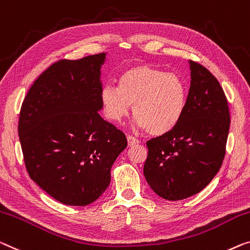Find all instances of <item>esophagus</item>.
<instances>
[{"mask_svg": "<svg viewBox=\"0 0 250 250\" xmlns=\"http://www.w3.org/2000/svg\"><path fill=\"white\" fill-rule=\"evenodd\" d=\"M126 139H128V146H129V147L135 146V145L139 144V140H138L137 138L132 137V136H128V137H126Z\"/></svg>", "mask_w": 250, "mask_h": 250, "instance_id": "obj_1", "label": "esophagus"}]
</instances>
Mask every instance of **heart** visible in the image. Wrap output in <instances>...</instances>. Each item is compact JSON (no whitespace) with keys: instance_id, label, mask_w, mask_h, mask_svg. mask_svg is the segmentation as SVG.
Instances as JSON below:
<instances>
[{"instance_id":"b5f03b06","label":"heart","mask_w":250,"mask_h":250,"mask_svg":"<svg viewBox=\"0 0 250 250\" xmlns=\"http://www.w3.org/2000/svg\"><path fill=\"white\" fill-rule=\"evenodd\" d=\"M188 88L175 73L148 65L125 69L118 78V87L106 85L101 92L104 115L112 122H121L132 106L137 126L152 136L168 133L183 117Z\"/></svg>"}]
</instances>
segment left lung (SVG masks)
<instances>
[{"instance_id":"1","label":"left lung","mask_w":250,"mask_h":250,"mask_svg":"<svg viewBox=\"0 0 250 250\" xmlns=\"http://www.w3.org/2000/svg\"><path fill=\"white\" fill-rule=\"evenodd\" d=\"M191 86L183 117L166 135L147 141V183L168 201L202 191L220 169L230 128L228 101L220 83L199 62L189 61Z\"/></svg>"}]
</instances>
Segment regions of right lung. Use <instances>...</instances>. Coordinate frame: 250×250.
<instances>
[{"label":"right lung","mask_w":250,"mask_h":250,"mask_svg":"<svg viewBox=\"0 0 250 250\" xmlns=\"http://www.w3.org/2000/svg\"><path fill=\"white\" fill-rule=\"evenodd\" d=\"M105 54L61 59L29 88L18 132L30 178L55 200L84 207L107 188L111 167L128 146L99 114Z\"/></svg>","instance_id":"add662e5"}]
</instances>
